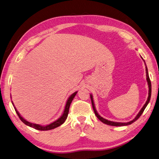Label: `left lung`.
Listing matches in <instances>:
<instances>
[{"label": "left lung", "instance_id": "left-lung-1", "mask_svg": "<svg viewBox=\"0 0 159 159\" xmlns=\"http://www.w3.org/2000/svg\"><path fill=\"white\" fill-rule=\"evenodd\" d=\"M144 62H145V61H144ZM146 65V63H145ZM146 79H147V82H148V87H149V93H148V99L146 102V103L144 104V105L143 106V107L142 108V109H141L140 111L138 113V114L137 115L136 117L134 118L133 120L130 121L129 122H112V121H109V120H107L103 118H102L101 116L100 115L98 114V113L96 110V109H95V107H94V101H93V96H92V94H90V98H91V102H92V105H93V110H94V112L95 115H96L97 117L98 118V120H100L102 122L105 123V124L106 125H110V126H126V125H129L130 124H132V123H133L134 122H135L137 119H138L141 115H142L143 114V112L144 111V109H146V106L148 105V104L149 101L150 100V97H151V92H152V86H151V82H150V77H149V75H148V68L147 66L146 65Z\"/></svg>", "mask_w": 159, "mask_h": 159}]
</instances>
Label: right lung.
Instances as JSON below:
<instances>
[{
    "label": "right lung",
    "instance_id": "1",
    "mask_svg": "<svg viewBox=\"0 0 159 159\" xmlns=\"http://www.w3.org/2000/svg\"><path fill=\"white\" fill-rule=\"evenodd\" d=\"M77 92H75V93H74L73 94H72L69 97V98H68L67 101H66V105H65V110H64V112H63V114L62 115V116L61 118H59L57 120H56L55 122L51 123V124L48 125H46V126H41V125H37V124H33V123H31V122H29L26 121L25 119H24L22 116H20V114H19V112L17 111V109H16V107H14V108H15V110L17 113V116H19L20 119L22 120V122H24V124H25L27 126H30V127H33L35 129L37 130H52V129H54L56 127H58V126H61V125H62L63 123H64L66 120V118H67L68 116V114H69V107H70V103H71V102L73 101V99L74 98V97H75V96L76 95Z\"/></svg>",
    "mask_w": 159,
    "mask_h": 159
}]
</instances>
